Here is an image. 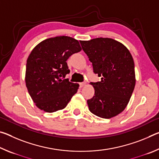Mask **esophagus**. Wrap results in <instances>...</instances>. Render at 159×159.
<instances>
[{
	"label": "esophagus",
	"instance_id": "esophagus-1",
	"mask_svg": "<svg viewBox=\"0 0 159 159\" xmlns=\"http://www.w3.org/2000/svg\"><path fill=\"white\" fill-rule=\"evenodd\" d=\"M79 85H80V88H83V86L85 85V82H82V83H79Z\"/></svg>",
	"mask_w": 159,
	"mask_h": 159
}]
</instances>
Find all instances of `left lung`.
Segmentation results:
<instances>
[{"mask_svg":"<svg viewBox=\"0 0 159 159\" xmlns=\"http://www.w3.org/2000/svg\"><path fill=\"white\" fill-rule=\"evenodd\" d=\"M100 81L90 83L95 95L88 99L89 110L103 118H111L127 106L135 85L134 64L124 45L109 38L80 41Z\"/></svg>","mask_w":159,"mask_h":159,"instance_id":"obj_1","label":"left lung"}]
</instances>
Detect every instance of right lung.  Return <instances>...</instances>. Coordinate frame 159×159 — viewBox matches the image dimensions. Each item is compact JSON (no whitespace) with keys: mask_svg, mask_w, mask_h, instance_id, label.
<instances>
[{"mask_svg":"<svg viewBox=\"0 0 159 159\" xmlns=\"http://www.w3.org/2000/svg\"><path fill=\"white\" fill-rule=\"evenodd\" d=\"M81 50L77 40L61 36L50 38L35 47L26 61L25 82L37 107L45 112L63 109L79 85L65 79L70 73L66 60Z\"/></svg>","mask_w":159,"mask_h":159,"instance_id":"right-lung-1","label":"right lung"}]
</instances>
